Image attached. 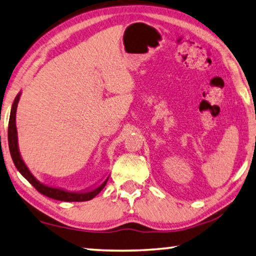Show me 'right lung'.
<instances>
[{"label": "right lung", "instance_id": "1", "mask_svg": "<svg viewBox=\"0 0 256 256\" xmlns=\"http://www.w3.org/2000/svg\"><path fill=\"white\" fill-rule=\"evenodd\" d=\"M22 96V92L18 93L12 104L11 112H10V120H9V128H8V142H9V150L10 154L14 161V166L20 174H22L24 178H26L32 185L38 190L40 194L48 196L50 198L58 200H64V202H84V200H90L94 198L98 192L106 187L108 177L104 180L103 182H100V185L95 186L90 190H82V192H69L64 188L58 187H52L45 184L40 182L38 179H36L30 170L28 169L26 163L24 162L22 154L19 152V146H18V132H16V108H18V103Z\"/></svg>", "mask_w": 256, "mask_h": 256}]
</instances>
